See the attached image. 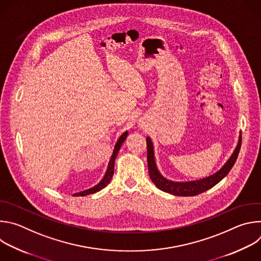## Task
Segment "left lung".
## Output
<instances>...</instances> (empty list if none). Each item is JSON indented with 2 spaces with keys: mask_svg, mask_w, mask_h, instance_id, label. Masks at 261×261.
Here are the masks:
<instances>
[{
  "mask_svg": "<svg viewBox=\"0 0 261 261\" xmlns=\"http://www.w3.org/2000/svg\"><path fill=\"white\" fill-rule=\"evenodd\" d=\"M241 144H242V135L240 134L239 142L234 148V152L232 153L230 158L227 160V162L223 165V167L220 170H218L216 173L197 180L173 181L164 177L158 170L157 164L155 161L153 142L151 138L147 136L146 146H147L148 173H150V177L152 181L156 185V187L164 192L170 193L175 196H195L213 188L215 185H217L221 179H223L228 174V172L231 170L232 166L237 161V158L240 153Z\"/></svg>",
  "mask_w": 261,
  "mask_h": 261,
  "instance_id": "1",
  "label": "left lung"
}]
</instances>
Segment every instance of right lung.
I'll list each match as a JSON object with an SVG mask.
<instances>
[{
    "mask_svg": "<svg viewBox=\"0 0 261 261\" xmlns=\"http://www.w3.org/2000/svg\"><path fill=\"white\" fill-rule=\"evenodd\" d=\"M128 136V131L124 132L119 140L117 141L116 145H115V148H114V153L113 155H111L110 157V160H109V163H108V166H107V169H106V172L103 176V178L99 181V184H97L96 186H94L93 188H90L88 190H85V191H82L80 193H75L73 194V196H86V195H89V194H93V193H96L98 191H100L101 189H103L104 187H106V186L109 184V181L111 180V177H113L114 175V172H115V161H116V158H117V155L120 151V148L123 144V142L125 141L126 137Z\"/></svg>",
    "mask_w": 261,
    "mask_h": 261,
    "instance_id": "add662e5",
    "label": "right lung"
}]
</instances>
